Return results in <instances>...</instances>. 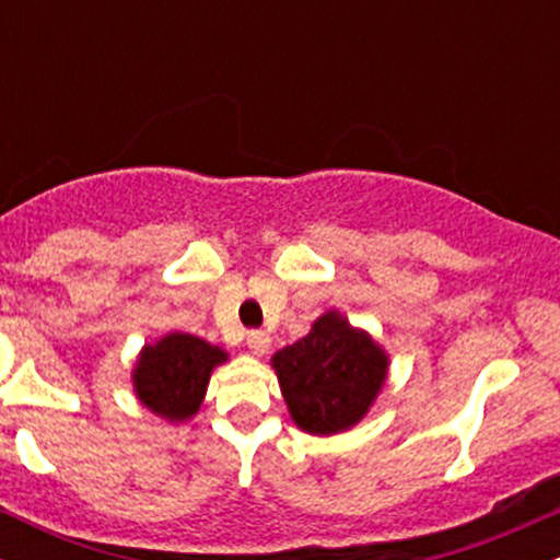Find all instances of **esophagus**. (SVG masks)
I'll return each instance as SVG.
<instances>
[{"label":"esophagus","instance_id":"34e87169","mask_svg":"<svg viewBox=\"0 0 560 560\" xmlns=\"http://www.w3.org/2000/svg\"><path fill=\"white\" fill-rule=\"evenodd\" d=\"M247 347L255 355H266L268 347H271V337L266 331H247Z\"/></svg>","mask_w":560,"mask_h":560}]
</instances>
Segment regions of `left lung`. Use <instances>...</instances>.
Masks as SVG:
<instances>
[{"label": "left lung", "mask_w": 560, "mask_h": 560, "mask_svg": "<svg viewBox=\"0 0 560 560\" xmlns=\"http://www.w3.org/2000/svg\"><path fill=\"white\" fill-rule=\"evenodd\" d=\"M289 416L307 434H337L369 413L387 378L389 358L337 311L271 358Z\"/></svg>", "instance_id": "8db88e82"}]
</instances>
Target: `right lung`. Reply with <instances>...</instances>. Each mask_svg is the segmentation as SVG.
Wrapping results in <instances>:
<instances>
[{
    "label": "right lung",
    "mask_w": 560,
    "mask_h": 560,
    "mask_svg": "<svg viewBox=\"0 0 560 560\" xmlns=\"http://www.w3.org/2000/svg\"><path fill=\"white\" fill-rule=\"evenodd\" d=\"M226 361L229 355L221 347L191 334L171 331L141 350L133 365V392L152 413L168 421H186L202 405L215 365Z\"/></svg>",
    "instance_id": "1"
}]
</instances>
